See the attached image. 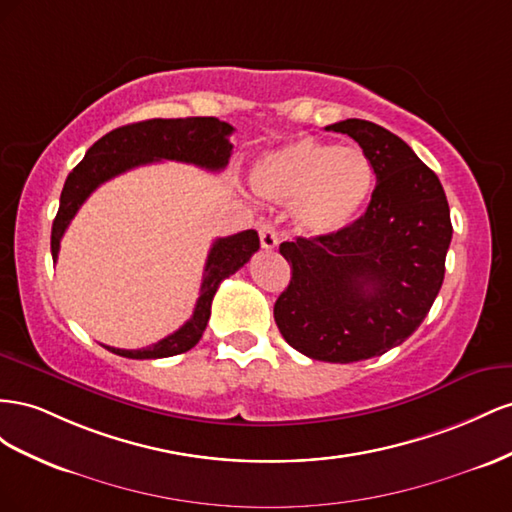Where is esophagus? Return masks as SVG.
<instances>
[{"instance_id":"34e87169","label":"esophagus","mask_w":512,"mask_h":512,"mask_svg":"<svg viewBox=\"0 0 512 512\" xmlns=\"http://www.w3.org/2000/svg\"><path fill=\"white\" fill-rule=\"evenodd\" d=\"M259 242L266 248V251H272V248L279 246V231L274 229L272 223L259 225Z\"/></svg>"}]
</instances>
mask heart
<instances>
[{"label":"heart","mask_w":512,"mask_h":512,"mask_svg":"<svg viewBox=\"0 0 512 512\" xmlns=\"http://www.w3.org/2000/svg\"><path fill=\"white\" fill-rule=\"evenodd\" d=\"M369 156L356 145L302 137L266 154L253 169L255 191L294 203L298 227L309 236H332L352 225L373 193Z\"/></svg>","instance_id":"heart-1"}]
</instances>
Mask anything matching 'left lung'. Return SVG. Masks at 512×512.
I'll return each mask as SVG.
<instances>
[{"instance_id":"obj_1","label":"left lung","mask_w":512,"mask_h":512,"mask_svg":"<svg viewBox=\"0 0 512 512\" xmlns=\"http://www.w3.org/2000/svg\"><path fill=\"white\" fill-rule=\"evenodd\" d=\"M326 130L358 141L377 184L347 229L281 244L291 281L274 321L300 354L347 364L386 354L422 324L444 281L452 225L440 180L403 139L356 118Z\"/></svg>"}]
</instances>
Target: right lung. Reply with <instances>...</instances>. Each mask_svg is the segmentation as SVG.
I'll list each match as a JSON object with an SVG mask.
<instances>
[{"instance_id":"obj_1","label":"right lung","mask_w":512,"mask_h":512,"mask_svg":"<svg viewBox=\"0 0 512 512\" xmlns=\"http://www.w3.org/2000/svg\"><path fill=\"white\" fill-rule=\"evenodd\" d=\"M231 133L233 126L216 118H180L145 120L120 126L98 139L66 178L60 197V210H57L51 229L53 261H57L60 242L70 221L83 206V201L102 182H107L128 169L158 163V160H178V163H191L208 171H221L227 167L233 150L229 141ZM257 248L259 236L255 229H246L236 233V236L214 240L208 253L206 270H203L201 291L193 317L180 330H175L169 337L143 349H118L109 345L105 347L113 354L133 360L169 358L193 349L208 326L210 306L218 285L227 276L236 274L253 257V253H257Z\"/></svg>"}]
</instances>
